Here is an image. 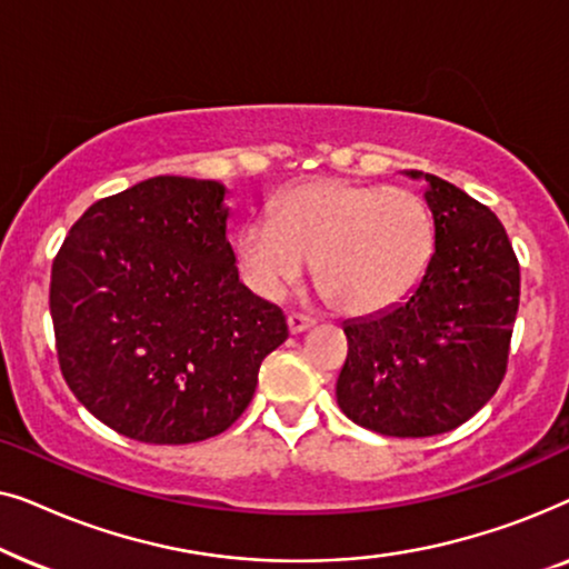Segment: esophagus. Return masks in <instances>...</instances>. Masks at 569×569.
I'll list each match as a JSON object with an SVG mask.
<instances>
[{
    "instance_id": "1",
    "label": "esophagus",
    "mask_w": 569,
    "mask_h": 569,
    "mask_svg": "<svg viewBox=\"0 0 569 569\" xmlns=\"http://www.w3.org/2000/svg\"><path fill=\"white\" fill-rule=\"evenodd\" d=\"M313 323L316 321L310 316H302V313H290V316H287V329H290V333L308 331Z\"/></svg>"
}]
</instances>
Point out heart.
Wrapping results in <instances>:
<instances>
[{"instance_id":"1","label":"heart","mask_w":569,"mask_h":569,"mask_svg":"<svg viewBox=\"0 0 569 569\" xmlns=\"http://www.w3.org/2000/svg\"><path fill=\"white\" fill-rule=\"evenodd\" d=\"M432 253L435 220L417 191L341 178L295 186L236 238L240 277L261 300L287 298L316 261L326 298L352 316L407 298Z\"/></svg>"}]
</instances>
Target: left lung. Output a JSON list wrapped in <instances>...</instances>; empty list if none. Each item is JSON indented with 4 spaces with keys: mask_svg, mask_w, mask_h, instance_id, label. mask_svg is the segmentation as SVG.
Wrapping results in <instances>:
<instances>
[{
    "mask_svg": "<svg viewBox=\"0 0 569 569\" xmlns=\"http://www.w3.org/2000/svg\"><path fill=\"white\" fill-rule=\"evenodd\" d=\"M407 176L425 181L432 261L401 302L345 323L337 401L372 432L432 438L471 419L500 388L520 267L492 209L432 173Z\"/></svg>",
    "mask_w": 569,
    "mask_h": 569,
    "instance_id": "obj_1",
    "label": "left lung"
}]
</instances>
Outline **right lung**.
<instances>
[{
  "mask_svg": "<svg viewBox=\"0 0 569 569\" xmlns=\"http://www.w3.org/2000/svg\"><path fill=\"white\" fill-rule=\"evenodd\" d=\"M217 181L154 176L92 204L51 267L59 368L111 430L154 446L243 415L284 313L238 279Z\"/></svg>",
  "mask_w": 569,
  "mask_h": 569,
  "instance_id": "add662e5",
  "label": "right lung"
}]
</instances>
